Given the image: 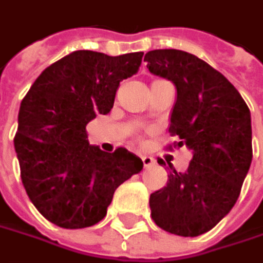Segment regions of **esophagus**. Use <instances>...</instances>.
<instances>
[{
    "label": "esophagus",
    "mask_w": 263,
    "mask_h": 263,
    "mask_svg": "<svg viewBox=\"0 0 263 263\" xmlns=\"http://www.w3.org/2000/svg\"><path fill=\"white\" fill-rule=\"evenodd\" d=\"M142 162H143L144 168H151L152 165H155V159H153L152 156H147V155L142 156Z\"/></svg>",
    "instance_id": "obj_1"
}]
</instances>
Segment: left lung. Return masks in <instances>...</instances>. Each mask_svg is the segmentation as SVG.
Returning a JSON list of instances; mask_svg holds the SVG:
<instances>
[{
    "label": "left lung",
    "mask_w": 263,
    "mask_h": 263,
    "mask_svg": "<svg viewBox=\"0 0 263 263\" xmlns=\"http://www.w3.org/2000/svg\"><path fill=\"white\" fill-rule=\"evenodd\" d=\"M144 61L152 75L177 88L169 132L193 152L185 172L171 168L166 186L151 194L152 218L169 233L195 237L239 198L252 163L251 111L224 75L194 54L159 49Z\"/></svg>",
    "instance_id": "8db88e82"
}]
</instances>
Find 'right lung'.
<instances>
[{
	"label": "right lung",
	"mask_w": 263,
	"mask_h": 263,
	"mask_svg": "<svg viewBox=\"0 0 263 263\" xmlns=\"http://www.w3.org/2000/svg\"><path fill=\"white\" fill-rule=\"evenodd\" d=\"M143 52L108 56L77 50L46 68L23 98L14 147L21 181L39 213L63 229L97 224L114 191L143 169L124 147L89 144L86 124L114 105L120 81L135 75Z\"/></svg>",
	"instance_id": "obj_1"
}]
</instances>
